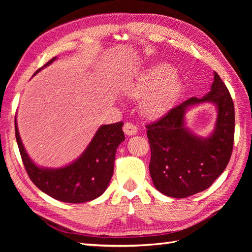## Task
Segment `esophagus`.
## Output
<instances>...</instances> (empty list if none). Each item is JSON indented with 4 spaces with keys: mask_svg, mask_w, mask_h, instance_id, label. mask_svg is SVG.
<instances>
[{
    "mask_svg": "<svg viewBox=\"0 0 252 252\" xmlns=\"http://www.w3.org/2000/svg\"><path fill=\"white\" fill-rule=\"evenodd\" d=\"M123 130L125 132L126 135H134L136 132H138V128H136L132 123H125L124 127H123Z\"/></svg>",
    "mask_w": 252,
    "mask_h": 252,
    "instance_id": "esophagus-1",
    "label": "esophagus"
}]
</instances>
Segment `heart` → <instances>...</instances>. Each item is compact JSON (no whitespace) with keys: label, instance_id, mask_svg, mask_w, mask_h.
<instances>
[{"label":"heart","instance_id":"obj_1","mask_svg":"<svg viewBox=\"0 0 252 252\" xmlns=\"http://www.w3.org/2000/svg\"><path fill=\"white\" fill-rule=\"evenodd\" d=\"M182 83L168 64H156L125 88L127 95L141 98V111L148 119H158L168 111L181 91Z\"/></svg>","mask_w":252,"mask_h":252}]
</instances>
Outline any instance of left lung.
Instances as JSON below:
<instances>
[{
	"label": "left lung",
	"mask_w": 252,
	"mask_h": 252,
	"mask_svg": "<svg viewBox=\"0 0 252 252\" xmlns=\"http://www.w3.org/2000/svg\"><path fill=\"white\" fill-rule=\"evenodd\" d=\"M202 102L217 106L214 132L201 138L185 127L188 108ZM147 127L151 158L149 171L159 192L187 197L211 186L229 162L234 140V106L220 75L215 72L211 90L202 98L190 97Z\"/></svg>",
	"instance_id": "1"
}]
</instances>
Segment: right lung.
Masks as SVG:
<instances>
[{
  "instance_id": "obj_1",
  "label": "right lung",
  "mask_w": 252,
  "mask_h": 252,
  "mask_svg": "<svg viewBox=\"0 0 252 252\" xmlns=\"http://www.w3.org/2000/svg\"><path fill=\"white\" fill-rule=\"evenodd\" d=\"M56 59H51L42 68L50 65ZM123 125V122L102 125L79 158L65 167L50 169L36 166L29 158L19 133L17 117L14 118L17 143L30 180L53 199L74 204L93 201L107 189L113 174L117 148L125 140Z\"/></svg>"
}]
</instances>
